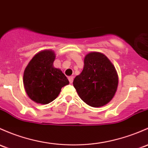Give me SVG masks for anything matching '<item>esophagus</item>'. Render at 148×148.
Segmentation results:
<instances>
[{"mask_svg":"<svg viewBox=\"0 0 148 148\" xmlns=\"http://www.w3.org/2000/svg\"><path fill=\"white\" fill-rule=\"evenodd\" d=\"M68 79H69V83L70 84H71L73 82V77H68Z\"/></svg>","mask_w":148,"mask_h":148,"instance_id":"esophagus-1","label":"esophagus"}]
</instances>
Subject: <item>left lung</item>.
Wrapping results in <instances>:
<instances>
[{
	"label": "left lung",
	"instance_id": "obj_1",
	"mask_svg": "<svg viewBox=\"0 0 148 148\" xmlns=\"http://www.w3.org/2000/svg\"><path fill=\"white\" fill-rule=\"evenodd\" d=\"M82 73L75 77L73 85L79 97L94 108L109 103L115 96L119 76L114 65L105 54L89 52L85 56Z\"/></svg>",
	"mask_w": 148,
	"mask_h": 148
}]
</instances>
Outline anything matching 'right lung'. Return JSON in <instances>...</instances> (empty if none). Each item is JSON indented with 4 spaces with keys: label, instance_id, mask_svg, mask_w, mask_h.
I'll return each mask as SVG.
<instances>
[{
    "label": "right lung",
    "instance_id": "obj_1",
    "mask_svg": "<svg viewBox=\"0 0 148 148\" xmlns=\"http://www.w3.org/2000/svg\"><path fill=\"white\" fill-rule=\"evenodd\" d=\"M55 53L44 49L29 61L23 74L24 88L29 99L40 104H47L58 96L62 88L69 84L60 69L54 66Z\"/></svg>",
    "mask_w": 148,
    "mask_h": 148
}]
</instances>
